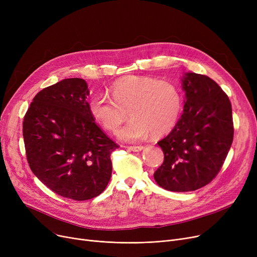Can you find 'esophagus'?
<instances>
[{
    "label": "esophagus",
    "mask_w": 257,
    "mask_h": 257,
    "mask_svg": "<svg viewBox=\"0 0 257 257\" xmlns=\"http://www.w3.org/2000/svg\"><path fill=\"white\" fill-rule=\"evenodd\" d=\"M144 146H131V147H127V149L129 151H133V152H141L142 150H144Z\"/></svg>",
    "instance_id": "obj_1"
}]
</instances>
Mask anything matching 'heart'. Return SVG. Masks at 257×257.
I'll return each instance as SVG.
<instances>
[{"instance_id":"heart-1","label":"heart","mask_w":257,"mask_h":257,"mask_svg":"<svg viewBox=\"0 0 257 257\" xmlns=\"http://www.w3.org/2000/svg\"><path fill=\"white\" fill-rule=\"evenodd\" d=\"M109 91L112 100L103 93L93 94L88 111L107 131H115L129 112L132 118L116 133L123 142L143 141L151 132L153 136H163L176 126L182 112L181 90L171 81L129 76L114 82Z\"/></svg>"}]
</instances>
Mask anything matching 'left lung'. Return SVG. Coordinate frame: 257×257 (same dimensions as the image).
<instances>
[{
	"label": "left lung",
	"instance_id": "obj_1",
	"mask_svg": "<svg viewBox=\"0 0 257 257\" xmlns=\"http://www.w3.org/2000/svg\"><path fill=\"white\" fill-rule=\"evenodd\" d=\"M183 113L157 144L165 159L154 173L159 186L171 192L196 191L220 172L233 141L231 103L205 75L185 73Z\"/></svg>",
	"mask_w": 257,
	"mask_h": 257
}]
</instances>
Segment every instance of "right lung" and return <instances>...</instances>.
<instances>
[{"mask_svg": "<svg viewBox=\"0 0 257 257\" xmlns=\"http://www.w3.org/2000/svg\"><path fill=\"white\" fill-rule=\"evenodd\" d=\"M85 80L63 79L40 90L23 121L26 155L35 176L54 193L76 201L99 196L118 146L96 124Z\"/></svg>", "mask_w": 257, "mask_h": 257, "instance_id": "right-lung-1", "label": "right lung"}]
</instances>
